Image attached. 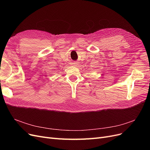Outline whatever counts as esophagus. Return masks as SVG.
Returning a JSON list of instances; mask_svg holds the SVG:
<instances>
[{"label":"esophagus","instance_id":"34e87169","mask_svg":"<svg viewBox=\"0 0 150 150\" xmlns=\"http://www.w3.org/2000/svg\"><path fill=\"white\" fill-rule=\"evenodd\" d=\"M72 66H76L77 65H78V62L76 61H74V62H73L72 63Z\"/></svg>","mask_w":150,"mask_h":150}]
</instances>
